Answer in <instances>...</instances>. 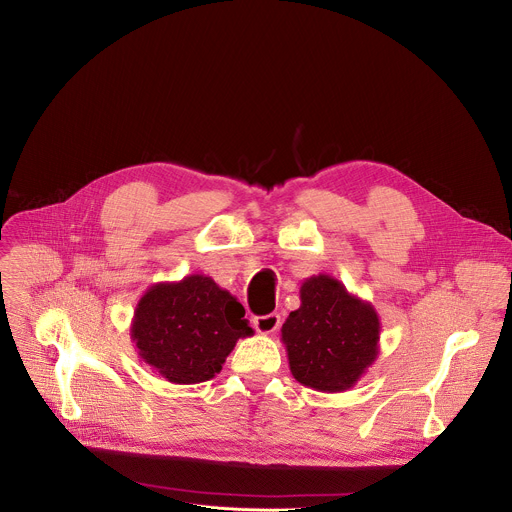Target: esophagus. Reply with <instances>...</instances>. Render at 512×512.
<instances>
[{"label":"esophagus","instance_id":"1","mask_svg":"<svg viewBox=\"0 0 512 512\" xmlns=\"http://www.w3.org/2000/svg\"><path fill=\"white\" fill-rule=\"evenodd\" d=\"M279 326H281L279 313H268V316L254 318V328L258 334H272V332H277Z\"/></svg>","mask_w":512,"mask_h":512}]
</instances>
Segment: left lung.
Returning a JSON list of instances; mask_svg holds the SVG:
<instances>
[{
	"label": "left lung",
	"instance_id": "left-lung-1",
	"mask_svg": "<svg viewBox=\"0 0 512 512\" xmlns=\"http://www.w3.org/2000/svg\"><path fill=\"white\" fill-rule=\"evenodd\" d=\"M301 305L281 328L291 375L311 389L355 387L379 355L375 307L346 291L330 274H313L299 289Z\"/></svg>",
	"mask_w": 512,
	"mask_h": 512
}]
</instances>
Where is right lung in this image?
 I'll use <instances>...</instances> for the list:
<instances>
[{
  "label": "right lung",
  "mask_w": 512,
  "mask_h": 512,
  "mask_svg": "<svg viewBox=\"0 0 512 512\" xmlns=\"http://www.w3.org/2000/svg\"><path fill=\"white\" fill-rule=\"evenodd\" d=\"M246 309L205 274L155 283L139 299L131 340L139 359L176 385L213 379L235 342L254 334Z\"/></svg>",
  "instance_id": "add662e5"
}]
</instances>
